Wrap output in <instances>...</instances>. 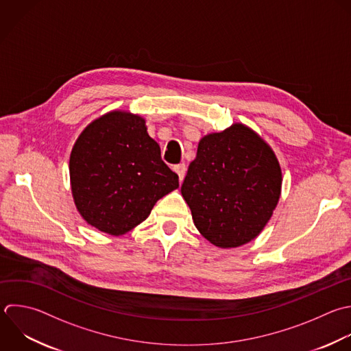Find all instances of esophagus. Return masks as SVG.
<instances>
[{"instance_id": "1", "label": "esophagus", "mask_w": 351, "mask_h": 351, "mask_svg": "<svg viewBox=\"0 0 351 351\" xmlns=\"http://www.w3.org/2000/svg\"><path fill=\"white\" fill-rule=\"evenodd\" d=\"M174 171L178 174V178H180V182L184 180V177H185V173H186V167H185V165L184 163H181V165H177L176 167H174Z\"/></svg>"}]
</instances>
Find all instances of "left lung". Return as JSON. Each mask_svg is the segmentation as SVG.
<instances>
[{"label": "left lung", "mask_w": 351, "mask_h": 351, "mask_svg": "<svg viewBox=\"0 0 351 351\" xmlns=\"http://www.w3.org/2000/svg\"><path fill=\"white\" fill-rule=\"evenodd\" d=\"M282 173L271 147L233 123L200 138L181 186L197 230L219 248L254 240L273 215Z\"/></svg>", "instance_id": "8db88e82"}]
</instances>
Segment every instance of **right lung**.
<instances>
[{"instance_id": "1", "label": "right lung", "mask_w": 351, "mask_h": 351, "mask_svg": "<svg viewBox=\"0 0 351 351\" xmlns=\"http://www.w3.org/2000/svg\"><path fill=\"white\" fill-rule=\"evenodd\" d=\"M70 184L84 221L122 236L148 218L155 203L178 188L145 119L114 110L90 122L70 155Z\"/></svg>"}]
</instances>
